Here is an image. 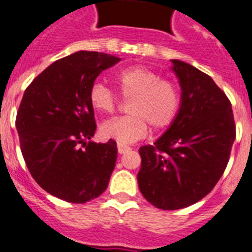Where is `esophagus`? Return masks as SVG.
Wrapping results in <instances>:
<instances>
[{"mask_svg":"<svg viewBox=\"0 0 252 252\" xmlns=\"http://www.w3.org/2000/svg\"><path fill=\"white\" fill-rule=\"evenodd\" d=\"M117 148H118V152H119L121 154L126 153L128 151H130V147L126 146V144H123V143H118Z\"/></svg>","mask_w":252,"mask_h":252,"instance_id":"34e87169","label":"esophagus"}]
</instances>
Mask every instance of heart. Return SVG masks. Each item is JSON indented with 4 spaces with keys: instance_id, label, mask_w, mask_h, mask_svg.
Masks as SVG:
<instances>
[{
    "instance_id": "1",
    "label": "heart",
    "mask_w": 252,
    "mask_h": 252,
    "mask_svg": "<svg viewBox=\"0 0 252 252\" xmlns=\"http://www.w3.org/2000/svg\"><path fill=\"white\" fill-rule=\"evenodd\" d=\"M114 84L123 99H130V115L114 118L101 124L104 138L119 143H134L148 133L149 126L162 130L171 126L180 112V88L169 79H162L157 71L134 65L114 75ZM117 94L103 83H94L89 90V103L101 114H112L118 106Z\"/></svg>"
}]
</instances>
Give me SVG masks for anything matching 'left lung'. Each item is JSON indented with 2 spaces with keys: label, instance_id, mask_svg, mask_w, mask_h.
Here are the masks:
<instances>
[{
  "label": "left lung",
  "instance_id": "obj_1",
  "mask_svg": "<svg viewBox=\"0 0 252 252\" xmlns=\"http://www.w3.org/2000/svg\"><path fill=\"white\" fill-rule=\"evenodd\" d=\"M182 89L181 108L153 146L139 148L138 186L160 210H180L207 196L227 167L236 137L231 103L207 74L172 60Z\"/></svg>",
  "mask_w": 252,
  "mask_h": 252
}]
</instances>
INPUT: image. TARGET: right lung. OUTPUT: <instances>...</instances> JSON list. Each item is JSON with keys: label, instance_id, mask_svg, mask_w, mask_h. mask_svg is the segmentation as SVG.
I'll return each mask as SVG.
<instances>
[{"label": "right lung", "instance_id": "right-lung-1", "mask_svg": "<svg viewBox=\"0 0 252 252\" xmlns=\"http://www.w3.org/2000/svg\"><path fill=\"white\" fill-rule=\"evenodd\" d=\"M119 61L78 51L53 63L25 90L16 117L22 156L38 186L63 201L85 203L108 187L117 143L88 142L96 129L89 90Z\"/></svg>", "mask_w": 252, "mask_h": 252}]
</instances>
